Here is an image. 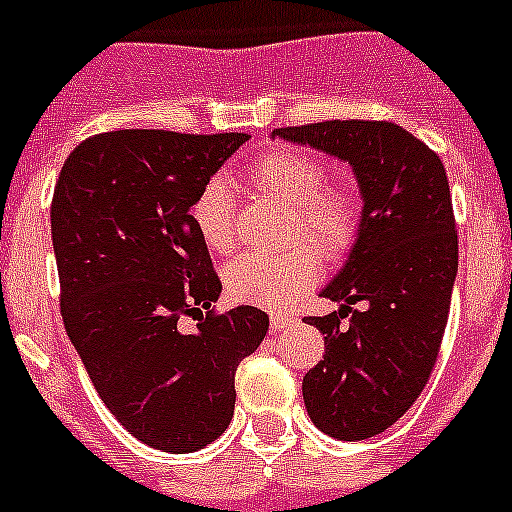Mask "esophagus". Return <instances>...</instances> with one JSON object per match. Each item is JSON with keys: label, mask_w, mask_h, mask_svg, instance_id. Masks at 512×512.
I'll list each match as a JSON object with an SVG mask.
<instances>
[{"label": "esophagus", "mask_w": 512, "mask_h": 512, "mask_svg": "<svg viewBox=\"0 0 512 512\" xmlns=\"http://www.w3.org/2000/svg\"><path fill=\"white\" fill-rule=\"evenodd\" d=\"M270 326L272 331H288V328L295 326V318H290V315H283V313H275L270 318Z\"/></svg>", "instance_id": "34e87169"}]
</instances>
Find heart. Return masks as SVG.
<instances>
[{
    "mask_svg": "<svg viewBox=\"0 0 512 512\" xmlns=\"http://www.w3.org/2000/svg\"><path fill=\"white\" fill-rule=\"evenodd\" d=\"M247 181L293 204V237H305L326 257H338L353 245L361 222L358 199L343 186L326 184V166L300 148H278L252 161ZM191 224L212 252L232 250L234 194L217 176L199 189L191 202ZM318 257L308 245L285 252H245L222 272L224 290L232 300L283 310L318 280Z\"/></svg>",
    "mask_w": 512,
    "mask_h": 512,
    "instance_id": "1",
    "label": "heart"
}]
</instances>
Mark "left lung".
Returning <instances> with one entry per match:
<instances>
[{"label": "left lung", "instance_id": "left-lung-1", "mask_svg": "<svg viewBox=\"0 0 512 512\" xmlns=\"http://www.w3.org/2000/svg\"><path fill=\"white\" fill-rule=\"evenodd\" d=\"M275 136L348 161L364 199L346 265L321 290L341 308L305 318L323 333L326 356L303 376V399L328 437L369 439L407 414L442 346L457 278L447 171L389 121H323Z\"/></svg>", "mask_w": 512, "mask_h": 512}]
</instances>
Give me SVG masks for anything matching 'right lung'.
I'll list each match as a JSON object with an SVG mask.
<instances>
[{
    "label": "right lung",
    "mask_w": 512,
    "mask_h": 512,
    "mask_svg": "<svg viewBox=\"0 0 512 512\" xmlns=\"http://www.w3.org/2000/svg\"><path fill=\"white\" fill-rule=\"evenodd\" d=\"M247 133H98L62 164L52 197L60 313L103 404L148 447L197 452L227 429L234 374L265 310L214 313L222 293L189 209ZM181 314L199 320L184 334Z\"/></svg>",
    "instance_id": "obj_1"
}]
</instances>
